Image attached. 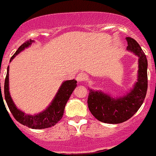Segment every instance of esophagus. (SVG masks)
Returning a JSON list of instances; mask_svg holds the SVG:
<instances>
[{
    "label": "esophagus",
    "mask_w": 156,
    "mask_h": 156,
    "mask_svg": "<svg viewBox=\"0 0 156 156\" xmlns=\"http://www.w3.org/2000/svg\"><path fill=\"white\" fill-rule=\"evenodd\" d=\"M86 77H87V76H86L84 73H79L77 76H76V80L78 81V83H83V82L86 81Z\"/></svg>",
    "instance_id": "esophagus-1"
}]
</instances>
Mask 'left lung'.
Wrapping results in <instances>:
<instances>
[{
  "mask_svg": "<svg viewBox=\"0 0 156 156\" xmlns=\"http://www.w3.org/2000/svg\"><path fill=\"white\" fill-rule=\"evenodd\" d=\"M126 39L127 50L139 57L137 81L130 92L119 98L89 89L88 107L92 115L101 122L120 124L127 121L136 113L146 97L148 86L147 59L136 40L130 37H127Z\"/></svg>",
  "mask_w": 156,
  "mask_h": 156,
  "instance_id": "1",
  "label": "left lung"
}]
</instances>
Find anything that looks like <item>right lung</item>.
Masks as SVG:
<instances>
[{"label": "right lung", "mask_w": 156, "mask_h": 156, "mask_svg": "<svg viewBox=\"0 0 156 156\" xmlns=\"http://www.w3.org/2000/svg\"><path fill=\"white\" fill-rule=\"evenodd\" d=\"M34 42L33 40H29L26 41L21 46H20L14 55L11 57L10 61H11L20 52L23 51L26 48H28ZM76 80H71L64 81L60 86L56 95L54 98L53 101H51L48 107L43 111L42 112H40L37 115H27L23 112L18 109L16 106L15 105L11 96H10V91H9V66L7 67V76L5 78L4 82V97H5V101L7 102V106L10 109V112L14 117L15 119L22 124L23 125L26 126L32 129H44L48 128V127L55 126L60 120L62 118L64 115V108L67 104L69 98L71 95L72 92H73L75 88L76 87ZM0 89H1V83H0ZM1 98H2V94H1ZM4 101V100H3Z\"/></svg>", "instance_id": "obj_1"}]
</instances>
